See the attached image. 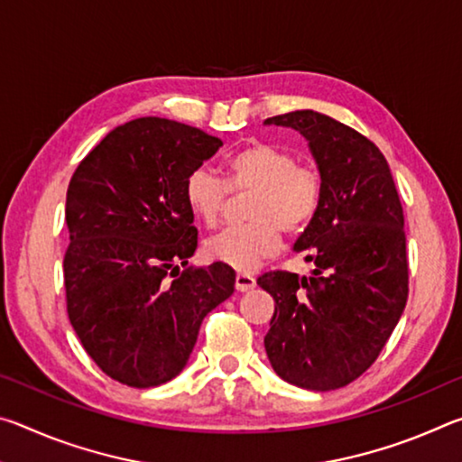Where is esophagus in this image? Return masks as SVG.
Wrapping results in <instances>:
<instances>
[{
	"instance_id": "obj_1",
	"label": "esophagus",
	"mask_w": 462,
	"mask_h": 462,
	"mask_svg": "<svg viewBox=\"0 0 462 462\" xmlns=\"http://www.w3.org/2000/svg\"><path fill=\"white\" fill-rule=\"evenodd\" d=\"M254 285H256V279L253 275H248V273H238L236 275L238 291H248V289H253Z\"/></svg>"
}]
</instances>
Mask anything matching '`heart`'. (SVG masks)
I'll list each match as a JSON object with an SVG mask.
<instances>
[{
	"mask_svg": "<svg viewBox=\"0 0 462 462\" xmlns=\"http://www.w3.org/2000/svg\"><path fill=\"white\" fill-rule=\"evenodd\" d=\"M228 191L253 193L246 208L248 226L230 228L206 242L208 259L236 271H253L275 254L281 234L297 236L322 206L324 183L319 171L297 162V156L279 144L250 143L226 159V185L206 169L185 179V201L191 214L208 228L220 224Z\"/></svg>",
	"mask_w": 462,
	"mask_h": 462,
	"instance_id": "1",
	"label": "heart"
}]
</instances>
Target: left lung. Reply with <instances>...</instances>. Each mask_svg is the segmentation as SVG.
Wrapping results in <instances>:
<instances>
[{
	"label": "left lung",
	"mask_w": 462,
	"mask_h": 462,
	"mask_svg": "<svg viewBox=\"0 0 462 462\" xmlns=\"http://www.w3.org/2000/svg\"><path fill=\"white\" fill-rule=\"evenodd\" d=\"M308 140L324 193L295 253L311 277L264 273L275 300L264 350L281 379L311 391L340 389L369 369L408 301L403 209L385 156L369 138L314 109L273 116Z\"/></svg>",
	"instance_id": "1"
}]
</instances>
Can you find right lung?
Instances as JSON below:
<instances>
[{
    "instance_id": "right-lung-1",
    "label": "right lung",
    "mask_w": 462,
    "mask_h": 462,
    "mask_svg": "<svg viewBox=\"0 0 462 462\" xmlns=\"http://www.w3.org/2000/svg\"><path fill=\"white\" fill-rule=\"evenodd\" d=\"M222 140L181 122L138 118L79 162L67 189V314L107 377L156 387L183 371L209 311L234 293L226 263L187 267L198 228L185 179Z\"/></svg>"
}]
</instances>
